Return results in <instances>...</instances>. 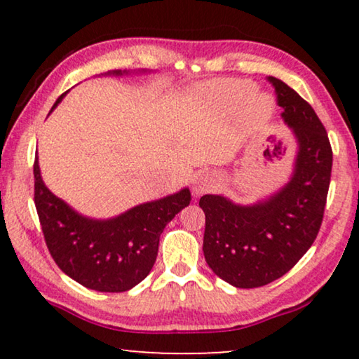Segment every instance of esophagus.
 I'll return each instance as SVG.
<instances>
[{
    "label": "esophagus",
    "instance_id": "obj_1",
    "mask_svg": "<svg viewBox=\"0 0 359 359\" xmlns=\"http://www.w3.org/2000/svg\"><path fill=\"white\" fill-rule=\"evenodd\" d=\"M215 181L217 180H215L212 175L199 176L198 181H196V184H194V194L201 196V194L208 193V191H210L215 186Z\"/></svg>",
    "mask_w": 359,
    "mask_h": 359
}]
</instances>
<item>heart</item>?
Returning <instances> with one entry per match:
<instances>
[{
    "instance_id": "heart-1",
    "label": "heart",
    "mask_w": 359,
    "mask_h": 359,
    "mask_svg": "<svg viewBox=\"0 0 359 359\" xmlns=\"http://www.w3.org/2000/svg\"><path fill=\"white\" fill-rule=\"evenodd\" d=\"M247 80H217L204 86L203 95L222 116H235L243 107V121L250 129H258L273 114L271 97L255 93Z\"/></svg>"
}]
</instances>
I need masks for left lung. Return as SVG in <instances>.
I'll return each mask as SVG.
<instances>
[{"mask_svg": "<svg viewBox=\"0 0 359 359\" xmlns=\"http://www.w3.org/2000/svg\"><path fill=\"white\" fill-rule=\"evenodd\" d=\"M268 81L299 142L291 181L255 205H238L214 194L199 199L205 214V262L219 278L242 289L284 276L312 247L332 176V145L316 111L286 83L274 76Z\"/></svg>", "mask_w": 359, "mask_h": 359, "instance_id": "1", "label": "left lung"}]
</instances>
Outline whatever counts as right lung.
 <instances>
[{
  "label": "right lung",
  "mask_w": 359,
  "mask_h": 359,
  "mask_svg": "<svg viewBox=\"0 0 359 359\" xmlns=\"http://www.w3.org/2000/svg\"><path fill=\"white\" fill-rule=\"evenodd\" d=\"M114 73L121 75V72ZM34 203L48 252L63 273L88 289L124 292L144 281L154 268L160 235L191 203V193L184 188L163 199L137 205L119 217L93 220L76 214L47 189L36 158Z\"/></svg>",
  "instance_id": "1"
}]
</instances>
